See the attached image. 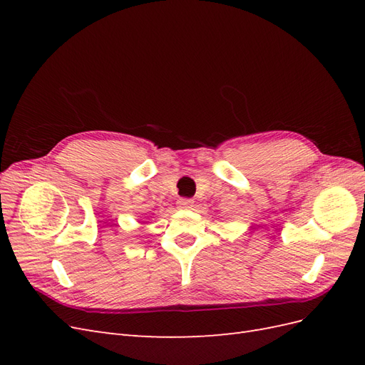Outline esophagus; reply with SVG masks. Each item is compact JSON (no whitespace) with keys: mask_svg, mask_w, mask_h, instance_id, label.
<instances>
[{"mask_svg":"<svg viewBox=\"0 0 365 365\" xmlns=\"http://www.w3.org/2000/svg\"><path fill=\"white\" fill-rule=\"evenodd\" d=\"M193 207V201L192 200H180L178 201V208L180 210H190Z\"/></svg>","mask_w":365,"mask_h":365,"instance_id":"1","label":"esophagus"}]
</instances>
